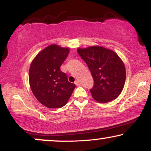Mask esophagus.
<instances>
[{
    "label": "esophagus",
    "mask_w": 151,
    "mask_h": 151,
    "mask_svg": "<svg viewBox=\"0 0 151 151\" xmlns=\"http://www.w3.org/2000/svg\"><path fill=\"white\" fill-rule=\"evenodd\" d=\"M75 84H76V85H77V86H81V83H80V81H79V80H76V81H75Z\"/></svg>",
    "instance_id": "1"
}]
</instances>
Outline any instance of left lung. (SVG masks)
<instances>
[{"label": "left lung", "instance_id": "left-lung-1", "mask_svg": "<svg viewBox=\"0 0 151 151\" xmlns=\"http://www.w3.org/2000/svg\"><path fill=\"white\" fill-rule=\"evenodd\" d=\"M86 62L93 79L90 89L93 98L106 103L119 96L126 80V69L119 56L111 50L99 46L77 50Z\"/></svg>", "mask_w": 151, "mask_h": 151}]
</instances>
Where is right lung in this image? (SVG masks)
Listing matches in <instances>:
<instances>
[{
    "mask_svg": "<svg viewBox=\"0 0 151 151\" xmlns=\"http://www.w3.org/2000/svg\"><path fill=\"white\" fill-rule=\"evenodd\" d=\"M69 52L68 48L51 45L38 54L30 65L31 90L38 101L48 108L64 106L76 87L60 70Z\"/></svg>",
    "mask_w": 151,
    "mask_h": 151,
    "instance_id": "obj_1",
    "label": "right lung"
}]
</instances>
